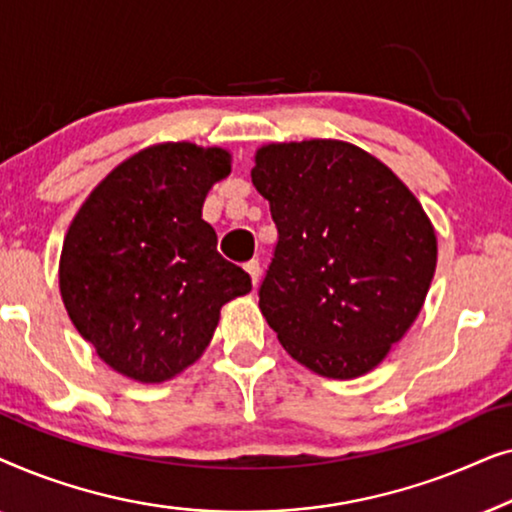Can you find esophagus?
Instances as JSON below:
<instances>
[{"mask_svg":"<svg viewBox=\"0 0 512 512\" xmlns=\"http://www.w3.org/2000/svg\"><path fill=\"white\" fill-rule=\"evenodd\" d=\"M244 270L249 272V277H251V284H258V277H261V263L258 261H249L247 265H244Z\"/></svg>","mask_w":512,"mask_h":512,"instance_id":"1","label":"esophagus"}]
</instances>
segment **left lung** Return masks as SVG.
<instances>
[{"label":"left lung","instance_id":"1","mask_svg":"<svg viewBox=\"0 0 512 512\" xmlns=\"http://www.w3.org/2000/svg\"><path fill=\"white\" fill-rule=\"evenodd\" d=\"M279 240L258 307L317 375H366L408 333L436 272V230L410 188L338 139L268 144L251 170Z\"/></svg>","mask_w":512,"mask_h":512}]
</instances>
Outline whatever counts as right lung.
I'll return each instance as SVG.
<instances>
[{
	"mask_svg": "<svg viewBox=\"0 0 512 512\" xmlns=\"http://www.w3.org/2000/svg\"><path fill=\"white\" fill-rule=\"evenodd\" d=\"M228 174L219 146L156 144L111 170L74 216L62 303L116 373L144 384L179 375L207 349L221 307L251 291L202 219L209 188Z\"/></svg>",
	"mask_w": 512,
	"mask_h": 512,
	"instance_id": "1",
	"label": "right lung"
}]
</instances>
